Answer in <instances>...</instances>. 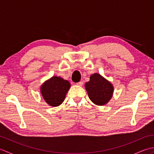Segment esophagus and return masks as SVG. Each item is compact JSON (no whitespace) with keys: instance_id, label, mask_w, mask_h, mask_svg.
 <instances>
[{"instance_id":"obj_1","label":"esophagus","mask_w":154,"mask_h":154,"mask_svg":"<svg viewBox=\"0 0 154 154\" xmlns=\"http://www.w3.org/2000/svg\"><path fill=\"white\" fill-rule=\"evenodd\" d=\"M83 81H80V82H79V83H76V85L77 86H82L83 85Z\"/></svg>"}]
</instances>
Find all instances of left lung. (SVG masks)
<instances>
[{
  "label": "left lung",
  "mask_w": 154,
  "mask_h": 154,
  "mask_svg": "<svg viewBox=\"0 0 154 154\" xmlns=\"http://www.w3.org/2000/svg\"><path fill=\"white\" fill-rule=\"evenodd\" d=\"M85 87L90 100L96 105H106L113 96L112 84L98 73L91 75Z\"/></svg>",
  "instance_id": "1"
}]
</instances>
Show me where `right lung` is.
<instances>
[{"label":"right lung","mask_w":154,"mask_h":154,"mask_svg":"<svg viewBox=\"0 0 154 154\" xmlns=\"http://www.w3.org/2000/svg\"><path fill=\"white\" fill-rule=\"evenodd\" d=\"M70 87L71 84L67 80L53 76L40 86V93L48 105L55 107L63 102Z\"/></svg>","instance_id":"1"}]
</instances>
